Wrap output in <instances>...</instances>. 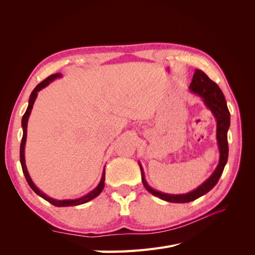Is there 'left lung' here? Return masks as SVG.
Wrapping results in <instances>:
<instances>
[{"label": "left lung", "mask_w": 255, "mask_h": 255, "mask_svg": "<svg viewBox=\"0 0 255 255\" xmlns=\"http://www.w3.org/2000/svg\"><path fill=\"white\" fill-rule=\"evenodd\" d=\"M189 89L190 91L194 92V94H197L202 98L204 104L206 105L207 109L213 113L216 121H217V134H216V136H217V141L220 151L219 164L217 168H216L214 173L208 177L203 184L200 185L197 189L185 195H168L150 187L149 184L146 183L144 179L143 169L139 164L141 170L142 184L144 188L149 192H151L153 196H155L161 200H165L167 202L186 203L194 201V200L207 194V192L218 183L229 156L228 129L230 128V112L228 110L226 98L223 96L221 89L219 88L218 85L208 78L203 71L198 70V69H196L195 74L192 76V81L189 85Z\"/></svg>", "instance_id": "8db88e82"}]
</instances>
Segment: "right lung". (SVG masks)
I'll return each mask as SVG.
<instances>
[{
	"mask_svg": "<svg viewBox=\"0 0 255 255\" xmlns=\"http://www.w3.org/2000/svg\"><path fill=\"white\" fill-rule=\"evenodd\" d=\"M60 76H61L60 73H55V74L50 75L49 78H47L44 81H42L40 84H38L37 86L35 87V89L32 91V94H30L29 100H28L27 110H26L25 114L23 115V118H22L23 136H22L21 144H20V163H21V166H22L23 173H24V176H25V179H26L28 185L30 186V188H32L38 196H40L41 198H43V199L45 200V201H48V202H50L51 204L55 205V206H58V207H61V206L81 205V204H84V203H86V202L90 201V200H92V199H95L96 197H98L100 194H101V191H102L103 188H104V181H105V168H104L103 174H102V179H101V181H100L99 185H98V186H97L94 190L90 191L89 194H87L86 196H84V197L79 198V199H74V200H55V199H52V198L48 197L47 195H44L42 191H40L39 189H38V188L36 187V185L33 183L32 179H30L29 174H28V171H27V169H26V165H25V157H24V148H25V142H26L28 117H29V115H30V112H32L33 105H34V103H35V100H36L37 95H38V91H40L42 88L47 87L51 82H53L54 80L57 79V78H60Z\"/></svg>",
	"mask_w": 255,
	"mask_h": 255,
	"instance_id": "right-lung-1",
	"label": "right lung"
}]
</instances>
